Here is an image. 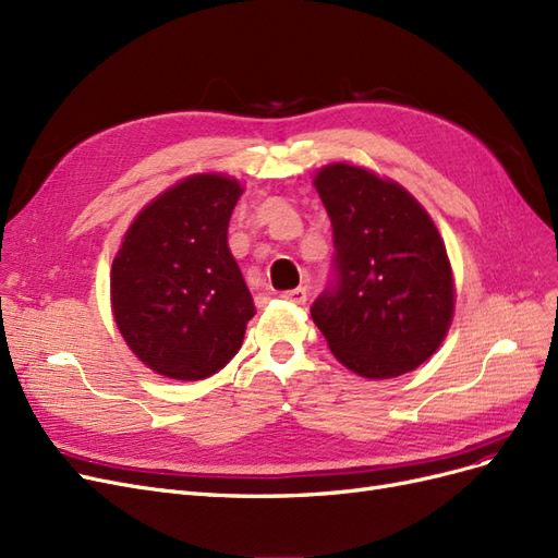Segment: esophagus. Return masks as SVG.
I'll use <instances>...</instances> for the list:
<instances>
[{"label": "esophagus", "mask_w": 558, "mask_h": 558, "mask_svg": "<svg viewBox=\"0 0 558 558\" xmlns=\"http://www.w3.org/2000/svg\"><path fill=\"white\" fill-rule=\"evenodd\" d=\"M281 298L293 302V305H305V302H307V289H305V286H298V289H293V291H286Z\"/></svg>", "instance_id": "esophagus-1"}]
</instances>
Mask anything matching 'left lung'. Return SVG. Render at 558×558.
<instances>
[{"label": "left lung", "instance_id": "left-lung-1", "mask_svg": "<svg viewBox=\"0 0 558 558\" xmlns=\"http://www.w3.org/2000/svg\"><path fill=\"white\" fill-rule=\"evenodd\" d=\"M332 223V281L312 318L335 359L367 379L426 363L453 316L445 242L426 209L356 165L332 162L314 179Z\"/></svg>", "mask_w": 558, "mask_h": 558}]
</instances>
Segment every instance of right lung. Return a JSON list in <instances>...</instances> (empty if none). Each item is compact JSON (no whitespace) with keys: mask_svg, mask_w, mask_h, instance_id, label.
Returning a JSON list of instances; mask_svg holds the SVG:
<instances>
[{"mask_svg":"<svg viewBox=\"0 0 558 558\" xmlns=\"http://www.w3.org/2000/svg\"><path fill=\"white\" fill-rule=\"evenodd\" d=\"M242 185L195 174L134 218L111 265V307L123 340L154 373L197 381L240 351L256 314L228 248Z\"/></svg>","mask_w":558,"mask_h":558,"instance_id":"obj_1","label":"right lung"}]
</instances>
